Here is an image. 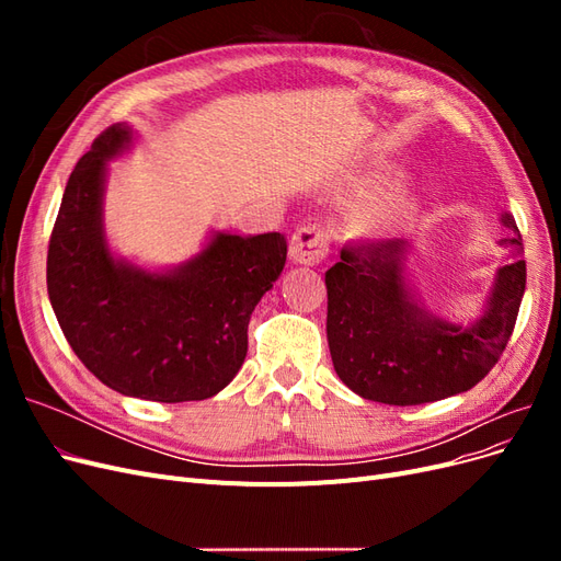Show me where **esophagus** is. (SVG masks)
Listing matches in <instances>:
<instances>
[{"label": "esophagus", "mask_w": 561, "mask_h": 561, "mask_svg": "<svg viewBox=\"0 0 561 561\" xmlns=\"http://www.w3.org/2000/svg\"><path fill=\"white\" fill-rule=\"evenodd\" d=\"M328 243H330V236L328 231L318 227V225H309V227H299L293 233V241H290V257L297 264L304 266H316L322 260H325L328 254Z\"/></svg>", "instance_id": "34e87169"}]
</instances>
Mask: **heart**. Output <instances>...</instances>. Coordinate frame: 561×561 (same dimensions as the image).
I'll list each match as a JSON object with an SVG mask.
<instances>
[{"label":"heart","mask_w":561,"mask_h":561,"mask_svg":"<svg viewBox=\"0 0 561 561\" xmlns=\"http://www.w3.org/2000/svg\"><path fill=\"white\" fill-rule=\"evenodd\" d=\"M407 213H410V201H407V198H398V201L390 203L386 215H383V219H386V222L393 225V222H398L400 217H404Z\"/></svg>","instance_id":"b5f03b06"}]
</instances>
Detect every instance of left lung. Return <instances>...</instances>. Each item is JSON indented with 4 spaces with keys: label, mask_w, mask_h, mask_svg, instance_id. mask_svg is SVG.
Listing matches in <instances>:
<instances>
[{
    "label": "left lung",
    "mask_w": 561,
    "mask_h": 561,
    "mask_svg": "<svg viewBox=\"0 0 561 561\" xmlns=\"http://www.w3.org/2000/svg\"><path fill=\"white\" fill-rule=\"evenodd\" d=\"M503 239L524 252L513 215ZM400 239L348 241L342 260L325 271L328 344L339 379L353 393L383 404H423L470 390L505 351L526 285V262L515 257L499 271L489 309L470 328L451 325L416 309L404 287Z\"/></svg>",
    "instance_id": "obj_1"
}]
</instances>
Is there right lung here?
<instances>
[{"label": "right lung", "instance_id": "right-lung-1", "mask_svg": "<svg viewBox=\"0 0 561 561\" xmlns=\"http://www.w3.org/2000/svg\"><path fill=\"white\" fill-rule=\"evenodd\" d=\"M128 142L126 124L105 128L67 180L46 257L50 307L77 358L116 393L206 400L241 369L250 316L280 276L287 241L217 233L171 274L116 262L100 203L105 165Z\"/></svg>", "mask_w": 561, "mask_h": 561}]
</instances>
